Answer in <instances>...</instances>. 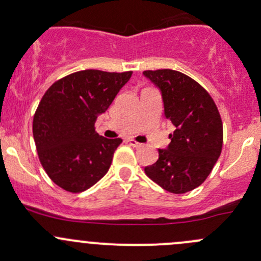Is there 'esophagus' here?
<instances>
[{
    "instance_id": "34e87169",
    "label": "esophagus",
    "mask_w": 261,
    "mask_h": 261,
    "mask_svg": "<svg viewBox=\"0 0 261 261\" xmlns=\"http://www.w3.org/2000/svg\"><path fill=\"white\" fill-rule=\"evenodd\" d=\"M127 143H128V144H130V145H131V146H133V147H139V146H140V145H141V144H140V143H138V141L133 140V139H130V140H127Z\"/></svg>"
}]
</instances>
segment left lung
<instances>
[{
	"instance_id": "8db88e82",
	"label": "left lung",
	"mask_w": 261,
	"mask_h": 261,
	"mask_svg": "<svg viewBox=\"0 0 261 261\" xmlns=\"http://www.w3.org/2000/svg\"><path fill=\"white\" fill-rule=\"evenodd\" d=\"M162 94L164 117L175 130L159 149V159L145 174L163 189L180 194L201 186L222 150L221 116L208 92L188 75L172 69L145 70Z\"/></svg>"
}]
</instances>
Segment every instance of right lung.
I'll use <instances>...</instances> for the list:
<instances>
[{"label": "right lung", "mask_w": 261, "mask_h": 261, "mask_svg": "<svg viewBox=\"0 0 261 261\" xmlns=\"http://www.w3.org/2000/svg\"><path fill=\"white\" fill-rule=\"evenodd\" d=\"M131 74L81 70L55 82L43 96L34 116V141L46 174L60 188L83 192L109 172L122 140L98 135L94 122Z\"/></svg>", "instance_id": "1"}]
</instances>
